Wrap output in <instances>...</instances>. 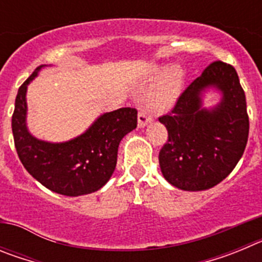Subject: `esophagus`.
I'll return each instance as SVG.
<instances>
[{"instance_id": "esophagus-1", "label": "esophagus", "mask_w": 262, "mask_h": 262, "mask_svg": "<svg viewBox=\"0 0 262 262\" xmlns=\"http://www.w3.org/2000/svg\"><path fill=\"white\" fill-rule=\"evenodd\" d=\"M152 122V117L147 113H139L138 115V127L139 128H144L148 123H151Z\"/></svg>"}]
</instances>
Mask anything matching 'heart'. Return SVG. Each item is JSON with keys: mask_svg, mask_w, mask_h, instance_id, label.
I'll list each match as a JSON object with an SVG mask.
<instances>
[{"mask_svg": "<svg viewBox=\"0 0 262 262\" xmlns=\"http://www.w3.org/2000/svg\"><path fill=\"white\" fill-rule=\"evenodd\" d=\"M152 78L159 77L147 96L148 106L155 111H165L177 102L184 85V72L178 67H152L149 71Z\"/></svg>", "mask_w": 262, "mask_h": 262, "instance_id": "obj_1", "label": "heart"}]
</instances>
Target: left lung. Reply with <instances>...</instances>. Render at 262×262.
<instances>
[{
    "instance_id": "8db88e82",
    "label": "left lung",
    "mask_w": 262,
    "mask_h": 262,
    "mask_svg": "<svg viewBox=\"0 0 262 262\" xmlns=\"http://www.w3.org/2000/svg\"><path fill=\"white\" fill-rule=\"evenodd\" d=\"M211 89L221 99L205 108L203 97ZM159 120L168 129L159 163L169 184L201 191L223 181L242 159L249 133L245 94L235 68L211 62L186 88L172 113Z\"/></svg>"
}]
</instances>
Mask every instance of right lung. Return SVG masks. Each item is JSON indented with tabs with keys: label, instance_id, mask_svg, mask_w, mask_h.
Masks as SVG:
<instances>
[{
	"label": "right lung",
	"instance_id": "add662e5",
	"mask_svg": "<svg viewBox=\"0 0 262 262\" xmlns=\"http://www.w3.org/2000/svg\"><path fill=\"white\" fill-rule=\"evenodd\" d=\"M40 66L18 89L11 118L14 144L27 172L50 190L67 196L94 193L117 166L120 140L136 128L138 111L122 107L99 115L81 135L53 143L35 138L27 127V86Z\"/></svg>",
	"mask_w": 262,
	"mask_h": 262
}]
</instances>
